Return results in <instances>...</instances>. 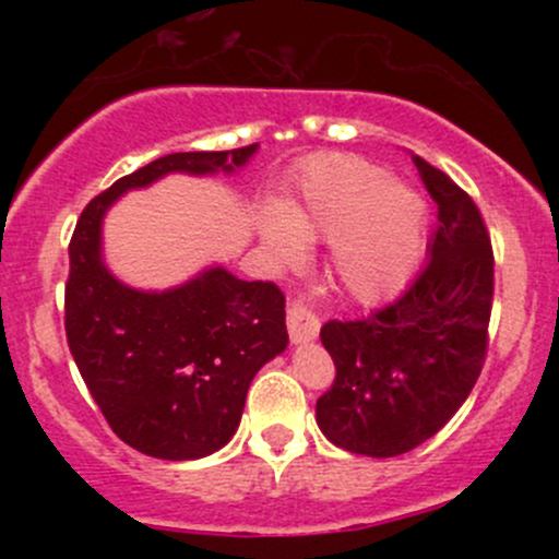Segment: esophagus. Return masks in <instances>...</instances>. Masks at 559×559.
Wrapping results in <instances>:
<instances>
[{"mask_svg":"<svg viewBox=\"0 0 559 559\" xmlns=\"http://www.w3.org/2000/svg\"><path fill=\"white\" fill-rule=\"evenodd\" d=\"M286 325L292 344L312 342L320 331V320L312 316V310H307V305H301V301H288Z\"/></svg>","mask_w":559,"mask_h":559,"instance_id":"1","label":"esophagus"}]
</instances>
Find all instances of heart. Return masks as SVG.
<instances>
[{
	"label": "heart",
	"instance_id": "1",
	"mask_svg": "<svg viewBox=\"0 0 559 559\" xmlns=\"http://www.w3.org/2000/svg\"><path fill=\"white\" fill-rule=\"evenodd\" d=\"M428 234L426 199L360 157H323L301 178L286 217L271 213L262 236L275 260L305 258V239H331V267L357 301H381L413 278Z\"/></svg>",
	"mask_w": 559,
	"mask_h": 559
}]
</instances>
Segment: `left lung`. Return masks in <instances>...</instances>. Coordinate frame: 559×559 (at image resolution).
Masks as SVG:
<instances>
[{"instance_id":"1","label":"left lung","mask_w":559,"mask_h":559,"mask_svg":"<svg viewBox=\"0 0 559 559\" xmlns=\"http://www.w3.org/2000/svg\"><path fill=\"white\" fill-rule=\"evenodd\" d=\"M439 228L428 265L407 292L362 320L320 329L336 365L316 404L331 444L365 457L420 447L463 407L489 344L493 252L476 202L447 173L415 155Z\"/></svg>"}]
</instances>
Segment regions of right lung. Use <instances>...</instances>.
<instances>
[{"mask_svg":"<svg viewBox=\"0 0 559 559\" xmlns=\"http://www.w3.org/2000/svg\"><path fill=\"white\" fill-rule=\"evenodd\" d=\"M254 152L258 144L165 155L94 197L75 223L70 355L112 431L150 457L199 460L228 444L249 383L288 344L286 299L271 281H241L221 265L165 292L126 286L102 258V221L126 191L168 173H234Z\"/></svg>","mask_w":559,"mask_h":559,"instance_id":"1","label":"right lung"}]
</instances>
